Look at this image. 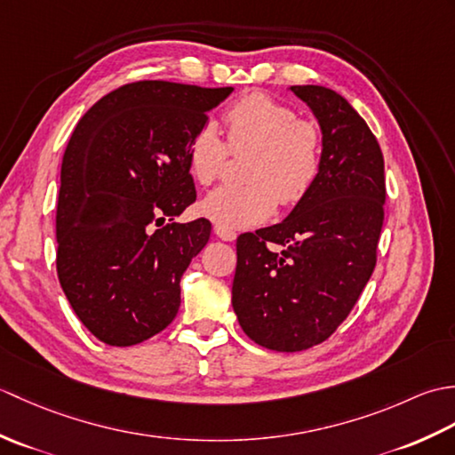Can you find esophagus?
Segmentation results:
<instances>
[{"mask_svg": "<svg viewBox=\"0 0 455 455\" xmlns=\"http://www.w3.org/2000/svg\"><path fill=\"white\" fill-rule=\"evenodd\" d=\"M212 230H215V235H217L220 240H227V243H230V240L236 238L235 230L225 228V227H220V225H215V227H212Z\"/></svg>", "mask_w": 455, "mask_h": 455, "instance_id": "obj_1", "label": "esophagus"}]
</instances>
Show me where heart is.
Listing matches in <instances>:
<instances>
[{"instance_id": "heart-1", "label": "heart", "mask_w": 455, "mask_h": 455, "mask_svg": "<svg viewBox=\"0 0 455 455\" xmlns=\"http://www.w3.org/2000/svg\"><path fill=\"white\" fill-rule=\"evenodd\" d=\"M227 141L211 123L193 134L188 147L191 176L211 186L235 156L250 154L244 188H220L201 201V212L225 228H248L274 215L275 205L291 207L307 197L321 170L323 134L318 124L297 119L289 105L266 93H248L225 115Z\"/></svg>"}]
</instances>
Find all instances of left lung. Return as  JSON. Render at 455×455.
I'll return each mask as SVG.
<instances>
[{
	"label": "left lung",
	"mask_w": 455,
	"mask_h": 455,
	"mask_svg": "<svg viewBox=\"0 0 455 455\" xmlns=\"http://www.w3.org/2000/svg\"><path fill=\"white\" fill-rule=\"evenodd\" d=\"M323 131L321 170L289 217L236 240L233 307L267 350L324 342L350 315L375 269L383 227V154L340 93L291 85Z\"/></svg>",
	"instance_id": "8db88e82"
}]
</instances>
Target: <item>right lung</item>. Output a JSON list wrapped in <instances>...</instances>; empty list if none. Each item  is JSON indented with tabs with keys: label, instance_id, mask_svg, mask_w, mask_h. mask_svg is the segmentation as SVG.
I'll return each instance as SVG.
<instances>
[{
	"label": "right lung",
	"instance_id": "add662e5",
	"mask_svg": "<svg viewBox=\"0 0 455 455\" xmlns=\"http://www.w3.org/2000/svg\"><path fill=\"white\" fill-rule=\"evenodd\" d=\"M230 92L132 82L76 124L60 170L56 272L101 342L139 344L176 318L180 279L211 235L207 219L173 222L197 197L188 147Z\"/></svg>",
	"mask_w": 455,
	"mask_h": 455
}]
</instances>
